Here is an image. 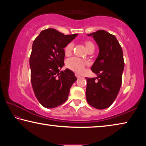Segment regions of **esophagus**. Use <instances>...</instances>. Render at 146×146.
<instances>
[{
    "instance_id": "esophagus-1",
    "label": "esophagus",
    "mask_w": 146,
    "mask_h": 146,
    "mask_svg": "<svg viewBox=\"0 0 146 146\" xmlns=\"http://www.w3.org/2000/svg\"><path fill=\"white\" fill-rule=\"evenodd\" d=\"M75 76L76 77H77V78H80V77H81V76H80L79 74H78V73H75Z\"/></svg>"
}]
</instances>
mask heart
<instances>
[{
  "instance_id": "obj_1",
  "label": "heart",
  "mask_w": 146,
  "mask_h": 146,
  "mask_svg": "<svg viewBox=\"0 0 146 146\" xmlns=\"http://www.w3.org/2000/svg\"><path fill=\"white\" fill-rule=\"evenodd\" d=\"M85 46L86 49L88 50L90 48H94V43L91 42V41H86L85 42ZM73 43L71 42L68 43L65 47V54L66 55H69L73 51ZM86 62L82 60L81 59L78 58L73 57L71 58H69L66 62V66L68 68H69L71 70H73L75 72L77 73H81L84 70L85 68Z\"/></svg>"
}]
</instances>
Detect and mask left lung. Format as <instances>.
Masks as SVG:
<instances>
[{"instance_id":"8db88e82","label":"left lung","mask_w":146,"mask_h":146,"mask_svg":"<svg viewBox=\"0 0 146 146\" xmlns=\"http://www.w3.org/2000/svg\"><path fill=\"white\" fill-rule=\"evenodd\" d=\"M98 44L99 52L91 69L96 78H86V96L90 105L105 109L112 105L119 93L124 69L123 50L115 36L103 30L88 34Z\"/></svg>"}]
</instances>
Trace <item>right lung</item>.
Listing matches in <instances>:
<instances>
[{
    "instance_id": "add662e5",
    "label": "right lung",
    "mask_w": 146,
    "mask_h": 146,
    "mask_svg": "<svg viewBox=\"0 0 146 146\" xmlns=\"http://www.w3.org/2000/svg\"><path fill=\"white\" fill-rule=\"evenodd\" d=\"M77 35H64L48 29L41 31L32 44L29 62L32 86L37 99L45 108H55L66 102L77 80L70 69L60 71L64 66V48Z\"/></svg>"
}]
</instances>
